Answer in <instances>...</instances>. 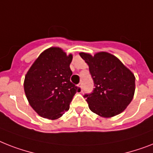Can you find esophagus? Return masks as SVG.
<instances>
[{
	"instance_id": "obj_1",
	"label": "esophagus",
	"mask_w": 153,
	"mask_h": 153,
	"mask_svg": "<svg viewBox=\"0 0 153 153\" xmlns=\"http://www.w3.org/2000/svg\"><path fill=\"white\" fill-rule=\"evenodd\" d=\"M79 85V87L81 89V90L82 91V87H83V83H82V82H79V85Z\"/></svg>"
}]
</instances>
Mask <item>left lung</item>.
Returning <instances> with one entry per match:
<instances>
[{"instance_id":"1","label":"left lung","mask_w":153,"mask_h":153,"mask_svg":"<svg viewBox=\"0 0 153 153\" xmlns=\"http://www.w3.org/2000/svg\"><path fill=\"white\" fill-rule=\"evenodd\" d=\"M79 55L89 66L95 86L91 94L85 95L89 109L105 118L123 112L134 95V74L117 57L107 52Z\"/></svg>"}]
</instances>
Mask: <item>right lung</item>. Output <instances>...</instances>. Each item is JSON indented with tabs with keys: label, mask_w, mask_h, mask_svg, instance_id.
I'll return each mask as SVG.
<instances>
[{
	"label": "right lung",
	"mask_w": 153,
	"mask_h": 153,
	"mask_svg": "<svg viewBox=\"0 0 153 153\" xmlns=\"http://www.w3.org/2000/svg\"><path fill=\"white\" fill-rule=\"evenodd\" d=\"M73 55L51 47L41 53L25 75L24 91L30 105L38 115L57 120L69 110L78 86L71 82Z\"/></svg>",
	"instance_id": "obj_1"
}]
</instances>
